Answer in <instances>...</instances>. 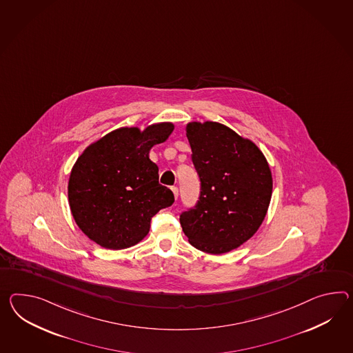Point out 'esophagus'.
<instances>
[{
	"instance_id": "34e87169",
	"label": "esophagus",
	"mask_w": 353,
	"mask_h": 353,
	"mask_svg": "<svg viewBox=\"0 0 353 353\" xmlns=\"http://www.w3.org/2000/svg\"><path fill=\"white\" fill-rule=\"evenodd\" d=\"M171 190H172L173 195H174V198L177 199V196H179V189L176 188V186H173V188H171Z\"/></svg>"
}]
</instances>
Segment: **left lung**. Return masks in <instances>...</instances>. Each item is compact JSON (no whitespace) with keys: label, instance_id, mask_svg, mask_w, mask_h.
<instances>
[{"label":"left lung","instance_id":"1","mask_svg":"<svg viewBox=\"0 0 353 353\" xmlns=\"http://www.w3.org/2000/svg\"><path fill=\"white\" fill-rule=\"evenodd\" d=\"M192 163L201 181L198 205L180 216L195 249L222 255L240 248L263 223L273 191L264 153L252 140L223 123L186 125Z\"/></svg>","mask_w":353,"mask_h":353}]
</instances>
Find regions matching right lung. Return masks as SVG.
Instances as JSON below:
<instances>
[{
	"instance_id": "obj_1",
	"label": "right lung",
	"mask_w": 353,
	"mask_h": 353,
	"mask_svg": "<svg viewBox=\"0 0 353 353\" xmlns=\"http://www.w3.org/2000/svg\"><path fill=\"white\" fill-rule=\"evenodd\" d=\"M172 122L120 128L93 141L72 165L68 185L71 214L83 233L104 249L122 250L149 233L150 218L171 207L172 191L162 186L153 146L172 134Z\"/></svg>"
}]
</instances>
